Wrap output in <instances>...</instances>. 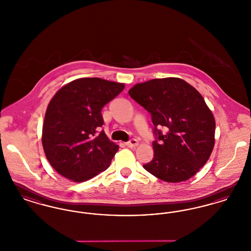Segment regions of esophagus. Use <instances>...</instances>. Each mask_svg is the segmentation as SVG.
I'll return each mask as SVG.
<instances>
[{
	"label": "esophagus",
	"instance_id": "obj_1",
	"mask_svg": "<svg viewBox=\"0 0 251 251\" xmlns=\"http://www.w3.org/2000/svg\"><path fill=\"white\" fill-rule=\"evenodd\" d=\"M138 143H139V142H138L136 139H131L129 142L126 143V146L129 147V148H134V147L138 146Z\"/></svg>",
	"mask_w": 251,
	"mask_h": 251
}]
</instances>
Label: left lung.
I'll use <instances>...</instances> for the list:
<instances>
[{
    "label": "left lung",
    "mask_w": 251,
    "mask_h": 251,
    "mask_svg": "<svg viewBox=\"0 0 251 251\" xmlns=\"http://www.w3.org/2000/svg\"><path fill=\"white\" fill-rule=\"evenodd\" d=\"M129 95L151 115L155 126L154 157L144 168L167 182L196 175L215 147V118L201 94L184 80L168 77L136 84ZM161 126L165 135L156 129Z\"/></svg>",
    "instance_id": "8db88e82"
}]
</instances>
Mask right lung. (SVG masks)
I'll use <instances>...</instances> for the list:
<instances>
[{
	"mask_svg": "<svg viewBox=\"0 0 251 251\" xmlns=\"http://www.w3.org/2000/svg\"><path fill=\"white\" fill-rule=\"evenodd\" d=\"M121 83L80 78L62 86L49 102L42 146L60 175L82 182L106 170L119 146L104 131L101 109L124 89Z\"/></svg>",
	"mask_w": 251,
	"mask_h": 251,
	"instance_id": "obj_1",
	"label": "right lung"
}]
</instances>
